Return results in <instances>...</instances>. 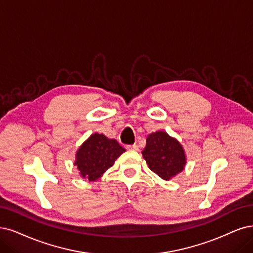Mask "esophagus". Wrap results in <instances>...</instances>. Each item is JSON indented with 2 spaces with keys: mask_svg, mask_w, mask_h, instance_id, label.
<instances>
[{
  "mask_svg": "<svg viewBox=\"0 0 253 253\" xmlns=\"http://www.w3.org/2000/svg\"><path fill=\"white\" fill-rule=\"evenodd\" d=\"M126 149L127 150H133V151H136V150H138V146L137 145H127L126 146Z\"/></svg>",
  "mask_w": 253,
  "mask_h": 253,
  "instance_id": "obj_1",
  "label": "esophagus"
}]
</instances>
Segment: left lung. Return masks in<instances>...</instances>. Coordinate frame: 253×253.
Listing matches in <instances>:
<instances>
[{"mask_svg":"<svg viewBox=\"0 0 253 253\" xmlns=\"http://www.w3.org/2000/svg\"><path fill=\"white\" fill-rule=\"evenodd\" d=\"M142 154L149 169L164 180H170L179 174L186 164L181 144L165 131L149 134Z\"/></svg>","mask_w":253,"mask_h":253,"instance_id":"1","label":"left lung"}]
</instances>
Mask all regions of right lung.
Instances as JSON below:
<instances>
[{"instance_id":"add662e5","label":"right lung","mask_w":253,"mask_h":253,"mask_svg":"<svg viewBox=\"0 0 253 253\" xmlns=\"http://www.w3.org/2000/svg\"><path fill=\"white\" fill-rule=\"evenodd\" d=\"M124 152L125 149L116 139L108 138L104 134L93 133L79 147L74 165L77 166L82 178L95 181Z\"/></svg>"}]
</instances>
